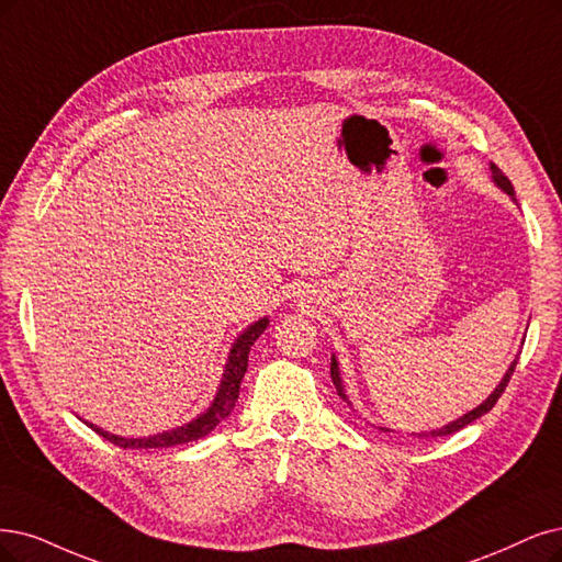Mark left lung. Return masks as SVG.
<instances>
[{
    "label": "left lung",
    "instance_id": "1",
    "mask_svg": "<svg viewBox=\"0 0 562 562\" xmlns=\"http://www.w3.org/2000/svg\"><path fill=\"white\" fill-rule=\"evenodd\" d=\"M491 173H493V182L501 187L503 192H507L512 199H514V187H512V182H509V178L497 169L495 164H491ZM516 201V199H514ZM516 363H518V359H514L512 361V366H509V370L505 372V378H503V382L495 386V391L491 393V396L480 405V407H474L472 412H468V414H463L461 419H456V422H451V424H447V426H442V428H435V430H430V432H419L422 438H440V435H451V432H456V430H461V428H465V426H470L474 419H480L482 414H486V412H491L493 409V405L497 403V398L503 396V391L507 389V384H509V380H512V375H514V368H516ZM330 380H334V384H336V389H338V396L347 403V405H351L349 401H347V393H345V389H342V380H340V370H338V361H336V357H330ZM382 430H386V428H382Z\"/></svg>",
    "mask_w": 562,
    "mask_h": 562
}]
</instances>
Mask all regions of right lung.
Masks as SVG:
<instances>
[{
    "mask_svg": "<svg viewBox=\"0 0 562 562\" xmlns=\"http://www.w3.org/2000/svg\"><path fill=\"white\" fill-rule=\"evenodd\" d=\"M268 326V317H261L259 322H255L252 326H247L243 334L238 336V340L232 345V351H228V359L222 372V382L220 389L215 393V401L211 403L203 414H199L196 419H192L190 424H184L180 428L166 430V432H157L150 435V438H122V435H113L109 430H101L94 424L86 422L92 430H97L103 440H109L122 449H161V447H176V445H184V442H194L199 438H205L207 432L215 430V426L220 422H224L232 409L236 407L238 401V391H240V382L247 370V357H249V347L257 342V338L263 334Z\"/></svg>",
    "mask_w": 562,
    "mask_h": 562,
    "instance_id": "right-lung-1",
    "label": "right lung"
}]
</instances>
